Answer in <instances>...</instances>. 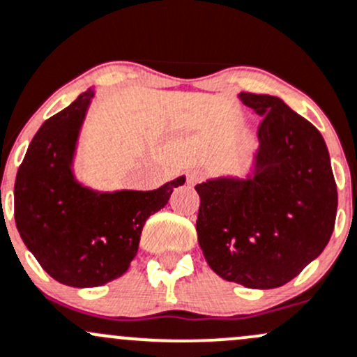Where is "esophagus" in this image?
<instances>
[{"mask_svg": "<svg viewBox=\"0 0 357 357\" xmlns=\"http://www.w3.org/2000/svg\"><path fill=\"white\" fill-rule=\"evenodd\" d=\"M204 178H205L204 172L198 171V169H195V171L188 172V183H190V185H197V183L204 181Z\"/></svg>", "mask_w": 357, "mask_h": 357, "instance_id": "esophagus-1", "label": "esophagus"}]
</instances>
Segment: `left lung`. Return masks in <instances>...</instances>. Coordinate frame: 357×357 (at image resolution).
I'll return each mask as SVG.
<instances>
[{"label":"left lung","mask_w":357,"mask_h":357,"mask_svg":"<svg viewBox=\"0 0 357 357\" xmlns=\"http://www.w3.org/2000/svg\"><path fill=\"white\" fill-rule=\"evenodd\" d=\"M261 116L255 172L195 186L197 234L210 268L251 289L287 284L313 261L335 226L337 185L321 133L284 100L241 92Z\"/></svg>","instance_id":"8db88e82"}]
</instances>
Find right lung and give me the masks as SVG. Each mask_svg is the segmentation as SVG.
Masks as SVG:
<instances>
[{
	"label": "right lung",
	"mask_w": 357,
	"mask_h": 357,
	"mask_svg": "<svg viewBox=\"0 0 357 357\" xmlns=\"http://www.w3.org/2000/svg\"><path fill=\"white\" fill-rule=\"evenodd\" d=\"M93 90L51 116L30 142L15 179V222L40 267L71 287L118 279L138 251L142 229L166 207L185 176L152 191L97 193L71 172L78 131Z\"/></svg>",
	"instance_id": "right-lung-1"
}]
</instances>
